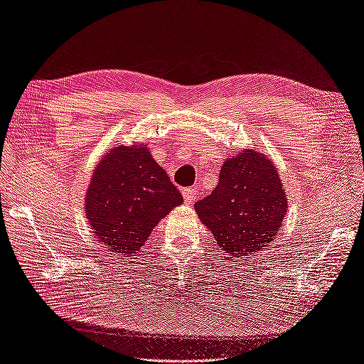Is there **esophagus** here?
Segmentation results:
<instances>
[{
	"label": "esophagus",
	"mask_w": 364,
	"mask_h": 364,
	"mask_svg": "<svg viewBox=\"0 0 364 364\" xmlns=\"http://www.w3.org/2000/svg\"><path fill=\"white\" fill-rule=\"evenodd\" d=\"M198 197V191L196 188H186L183 189V198H184V203L186 205H191V203H193L197 200Z\"/></svg>",
	"instance_id": "obj_1"
}]
</instances>
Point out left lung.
<instances>
[{
    "label": "left lung",
    "mask_w": 364,
    "mask_h": 364,
    "mask_svg": "<svg viewBox=\"0 0 364 364\" xmlns=\"http://www.w3.org/2000/svg\"><path fill=\"white\" fill-rule=\"evenodd\" d=\"M193 208L218 247L235 257L264 250L289 209L276 167L255 149L226 159L217 188Z\"/></svg>",
    "instance_id": "obj_1"
}]
</instances>
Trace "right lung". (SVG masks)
<instances>
[{
	"label": "right lung",
	"mask_w": 364,
	"mask_h": 364,
	"mask_svg": "<svg viewBox=\"0 0 364 364\" xmlns=\"http://www.w3.org/2000/svg\"><path fill=\"white\" fill-rule=\"evenodd\" d=\"M85 213L99 242L130 257L183 197L146 146L116 147L96 167Z\"/></svg>",
	"instance_id": "obj_1"
}]
</instances>
